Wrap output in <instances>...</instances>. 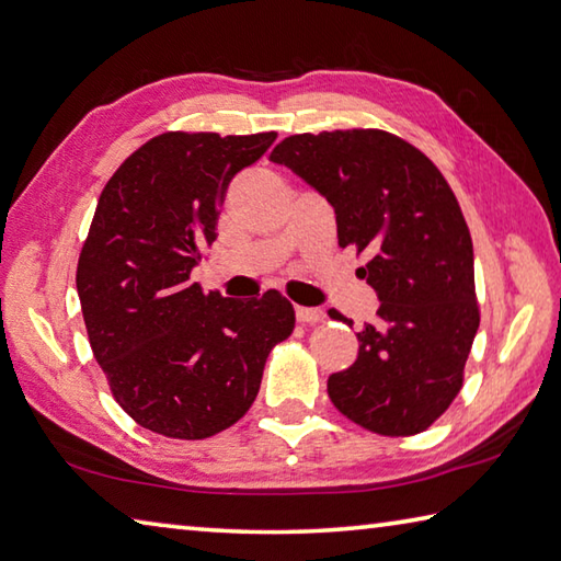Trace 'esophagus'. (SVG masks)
Returning <instances> with one entry per match:
<instances>
[{
    "label": "esophagus",
    "instance_id": "esophagus-1",
    "mask_svg": "<svg viewBox=\"0 0 561 561\" xmlns=\"http://www.w3.org/2000/svg\"><path fill=\"white\" fill-rule=\"evenodd\" d=\"M295 317H298V322L302 324H317L324 320V312L320 308H302V305H298V308H295Z\"/></svg>",
    "mask_w": 561,
    "mask_h": 561
}]
</instances>
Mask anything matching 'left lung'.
<instances>
[{
	"mask_svg": "<svg viewBox=\"0 0 561 561\" xmlns=\"http://www.w3.org/2000/svg\"><path fill=\"white\" fill-rule=\"evenodd\" d=\"M271 161L330 199L342 249L371 253L362 271L378 322L356 334V362L327 380L334 408L383 437L427 430L459 396L481 322L471 234L447 178L383 129L295 134Z\"/></svg>",
	"mask_w": 561,
	"mask_h": 561,
	"instance_id": "1",
	"label": "left lung"
}]
</instances>
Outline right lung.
Instances as JSON below:
<instances>
[{"label": "right lung", "mask_w": 561, "mask_h": 561, "mask_svg": "<svg viewBox=\"0 0 561 561\" xmlns=\"http://www.w3.org/2000/svg\"><path fill=\"white\" fill-rule=\"evenodd\" d=\"M276 136L163 131L102 190L76 273L82 320L114 400L156 435L207 439L234 425L271 348L293 334L278 290L229 300L190 283L231 178Z\"/></svg>", "instance_id": "obj_1"}]
</instances>
